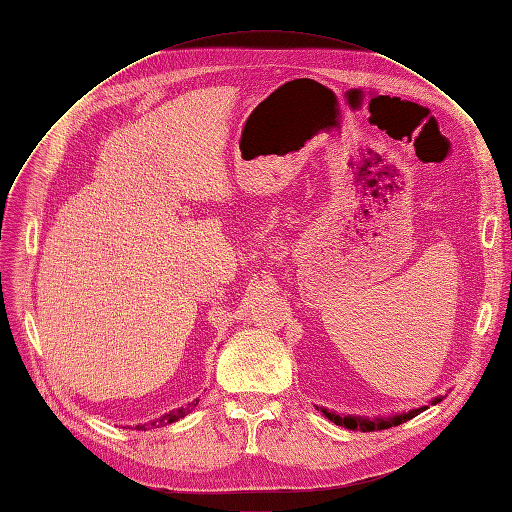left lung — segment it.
Returning <instances> with one entry per match:
<instances>
[{"label":"left lung","mask_w":512,"mask_h":512,"mask_svg":"<svg viewBox=\"0 0 512 512\" xmlns=\"http://www.w3.org/2000/svg\"><path fill=\"white\" fill-rule=\"evenodd\" d=\"M438 399H433L431 404H438ZM427 406H421L416 410H410V412H404V414H395L391 418H361V416H342V414H335V412H329L327 408H318L324 416L329 418V421H333L335 425L339 427H346V429H354V431H378V429H389V427H395V425H401L410 421L412 416H416L418 412H423Z\"/></svg>","instance_id":"left-lung-1"}]
</instances>
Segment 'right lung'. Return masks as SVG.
Listing matches in <instances>:
<instances>
[{
  "mask_svg": "<svg viewBox=\"0 0 512 512\" xmlns=\"http://www.w3.org/2000/svg\"><path fill=\"white\" fill-rule=\"evenodd\" d=\"M198 406V399L196 401H190V404L188 406H185V408H179V410H175V412H170V414H164L162 418H160V421H153L151 425H136L134 429H138V431H141V429H147V427H156L158 423H175V421H179V418H183L185 414H190L194 408Z\"/></svg>",
  "mask_w": 512,
  "mask_h": 512,
  "instance_id": "right-lung-1",
  "label": "right lung"
}]
</instances>
